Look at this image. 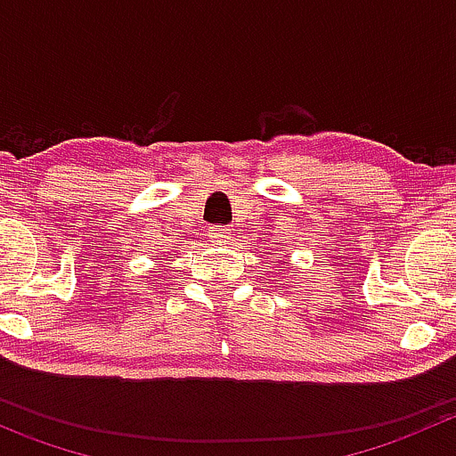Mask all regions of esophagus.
Instances as JSON below:
<instances>
[{"label":"esophagus","instance_id":"34e87169","mask_svg":"<svg viewBox=\"0 0 456 456\" xmlns=\"http://www.w3.org/2000/svg\"><path fill=\"white\" fill-rule=\"evenodd\" d=\"M229 236H232V229H229L227 224H214V227H209V238H211V242L229 240Z\"/></svg>","mask_w":456,"mask_h":456}]
</instances>
